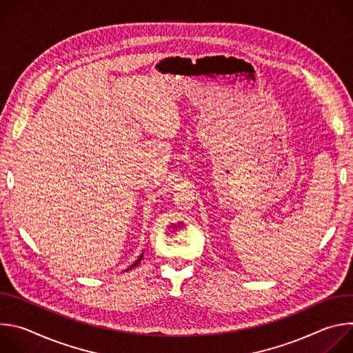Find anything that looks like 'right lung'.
Here are the masks:
<instances>
[{"instance_id":"obj_1","label":"right lung","mask_w":353,"mask_h":353,"mask_svg":"<svg viewBox=\"0 0 353 353\" xmlns=\"http://www.w3.org/2000/svg\"><path fill=\"white\" fill-rule=\"evenodd\" d=\"M141 260H142V256H141V257H139V259H138V260H137V261H135V263H134V264H132V265H131V267H130V268H127V271H130V270H131V268H134V267H135V265H138V264H139V263H141Z\"/></svg>"}]
</instances>
